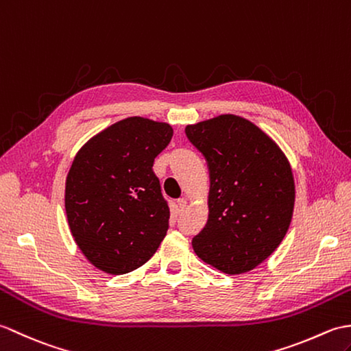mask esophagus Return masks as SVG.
<instances>
[{
	"label": "esophagus",
	"mask_w": 351,
	"mask_h": 351,
	"mask_svg": "<svg viewBox=\"0 0 351 351\" xmlns=\"http://www.w3.org/2000/svg\"><path fill=\"white\" fill-rule=\"evenodd\" d=\"M186 204H188V201H186L184 198H178L177 199V206H178V210H180V212L186 207Z\"/></svg>",
	"instance_id": "34e87169"
}]
</instances>
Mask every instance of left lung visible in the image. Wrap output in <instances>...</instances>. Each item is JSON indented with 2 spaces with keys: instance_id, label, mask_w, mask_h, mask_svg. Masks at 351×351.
Instances as JSON below:
<instances>
[{
  "instance_id": "obj_1",
  "label": "left lung",
  "mask_w": 351,
  "mask_h": 351,
  "mask_svg": "<svg viewBox=\"0 0 351 351\" xmlns=\"http://www.w3.org/2000/svg\"><path fill=\"white\" fill-rule=\"evenodd\" d=\"M210 174L208 219L192 239L199 258L228 275L258 266L281 243L294 207L287 158L241 117L219 115L184 129Z\"/></svg>"
}]
</instances>
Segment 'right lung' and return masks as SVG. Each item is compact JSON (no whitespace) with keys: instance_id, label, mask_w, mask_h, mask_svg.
I'll return each instance as SVG.
<instances>
[{"instance_id":"1","label":"right lung","mask_w":351,"mask_h":351,"mask_svg":"<svg viewBox=\"0 0 351 351\" xmlns=\"http://www.w3.org/2000/svg\"><path fill=\"white\" fill-rule=\"evenodd\" d=\"M173 128L143 117L112 124L85 144L66 180V213L87 260L111 275L141 267L169 227V207L153 171Z\"/></svg>"}]
</instances>
